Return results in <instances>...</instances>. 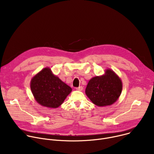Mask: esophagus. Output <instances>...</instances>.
<instances>
[{
  "label": "esophagus",
  "mask_w": 154,
  "mask_h": 154,
  "mask_svg": "<svg viewBox=\"0 0 154 154\" xmlns=\"http://www.w3.org/2000/svg\"><path fill=\"white\" fill-rule=\"evenodd\" d=\"M83 89V88L82 86H79V87H78L76 88V90H78V91H82Z\"/></svg>",
  "instance_id": "obj_1"
}]
</instances>
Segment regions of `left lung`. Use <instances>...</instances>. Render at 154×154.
Returning <instances> with one entry per match:
<instances>
[{
  "label": "left lung",
  "instance_id": "1",
  "mask_svg": "<svg viewBox=\"0 0 154 154\" xmlns=\"http://www.w3.org/2000/svg\"><path fill=\"white\" fill-rule=\"evenodd\" d=\"M122 90V83L119 77L111 69H107L104 74L90 80L85 94L94 105L105 106L118 100Z\"/></svg>",
  "mask_w": 154,
  "mask_h": 154
}]
</instances>
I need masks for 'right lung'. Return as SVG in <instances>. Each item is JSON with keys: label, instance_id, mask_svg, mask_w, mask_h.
Masks as SVG:
<instances>
[{"label": "right lung", "instance_id": "obj_1", "mask_svg": "<svg viewBox=\"0 0 154 154\" xmlns=\"http://www.w3.org/2000/svg\"><path fill=\"white\" fill-rule=\"evenodd\" d=\"M30 88L39 104L51 108L60 106L72 91L71 88L54 75L49 68L42 69L32 79Z\"/></svg>", "mask_w": 154, "mask_h": 154}]
</instances>
